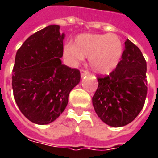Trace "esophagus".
<instances>
[{
	"instance_id": "34e87169",
	"label": "esophagus",
	"mask_w": 158,
	"mask_h": 158,
	"mask_svg": "<svg viewBox=\"0 0 158 158\" xmlns=\"http://www.w3.org/2000/svg\"><path fill=\"white\" fill-rule=\"evenodd\" d=\"M88 75H89L88 71H86V70H84V69H81V77H84V76H88Z\"/></svg>"
}]
</instances>
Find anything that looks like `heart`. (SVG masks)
Instances as JSON below:
<instances>
[{"label":"heart","mask_w":158,"mask_h":158,"mask_svg":"<svg viewBox=\"0 0 158 158\" xmlns=\"http://www.w3.org/2000/svg\"><path fill=\"white\" fill-rule=\"evenodd\" d=\"M123 52V43L116 34L82 33L76 37L74 45L64 46L63 55L73 66L89 57V67L95 73L107 75L118 67Z\"/></svg>","instance_id":"heart-1"}]
</instances>
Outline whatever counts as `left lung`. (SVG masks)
<instances>
[{"label":"left lung","instance_id":"obj_1","mask_svg":"<svg viewBox=\"0 0 158 158\" xmlns=\"http://www.w3.org/2000/svg\"><path fill=\"white\" fill-rule=\"evenodd\" d=\"M146 71L147 64L141 50L127 39L118 67L109 76L98 78V87L92 104L103 122L119 127L136 118L147 96Z\"/></svg>","mask_w":158,"mask_h":158}]
</instances>
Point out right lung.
Segmentation results:
<instances>
[{"label":"right lung","mask_w":158,"mask_h":158,"mask_svg":"<svg viewBox=\"0 0 158 158\" xmlns=\"http://www.w3.org/2000/svg\"><path fill=\"white\" fill-rule=\"evenodd\" d=\"M64 39L59 25H48L30 36L15 54L14 98L22 113L35 124L54 121L80 82V71L61 63Z\"/></svg>","instance_id":"right-lung-1"}]
</instances>
